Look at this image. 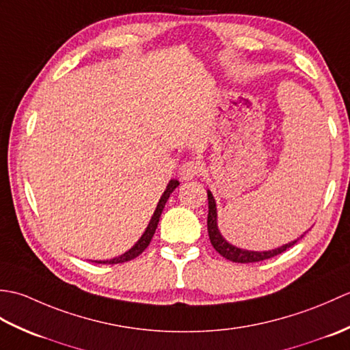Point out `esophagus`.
<instances>
[{"mask_svg":"<svg viewBox=\"0 0 350 350\" xmlns=\"http://www.w3.org/2000/svg\"><path fill=\"white\" fill-rule=\"evenodd\" d=\"M198 173H200V163L196 161L185 162L183 165L179 168V176L182 180L194 179L196 176H198Z\"/></svg>","mask_w":350,"mask_h":350,"instance_id":"34e87169","label":"esophagus"}]
</instances>
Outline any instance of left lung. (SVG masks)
<instances>
[{
    "label": "left lung",
    "instance_id": "8db88e82",
    "mask_svg": "<svg viewBox=\"0 0 350 350\" xmlns=\"http://www.w3.org/2000/svg\"><path fill=\"white\" fill-rule=\"evenodd\" d=\"M207 200H209V213H207V233H209V239L211 243L213 245V248L217 250L222 257H226L230 262L234 263H254V262H262V260L271 258L284 252L287 248L293 247V245L298 242L299 239L288 242L282 247H278L275 250L269 251H251V250H243L239 247H234L230 242L226 241V237L221 234L219 228H218V212H217V202L212 196V192L207 189Z\"/></svg>",
    "mask_w": 350,
    "mask_h": 350
}]
</instances>
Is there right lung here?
<instances>
[{
    "instance_id": "1",
    "label": "right lung",
    "mask_w": 350,
    "mask_h": 350,
    "mask_svg": "<svg viewBox=\"0 0 350 350\" xmlns=\"http://www.w3.org/2000/svg\"><path fill=\"white\" fill-rule=\"evenodd\" d=\"M177 187H179V180L171 179V180L168 182L167 188H165V191H163V194L161 196L159 202H158V206H156V209H154V212H153V215H152L150 222H148V226L146 227L144 233L141 234V237H139V239L137 241V243L133 245V247H132L131 250L126 251L124 254H122V256L114 257V258H109V260H94V263L117 265V263L129 262V260L138 257V256L141 254V252H143V251L148 247V243H150L152 237H153V234H154V232H156V227H158V222H159V218H161V213H162V211H163V207H165L167 200H168V197H170L171 192H173Z\"/></svg>"
}]
</instances>
